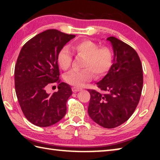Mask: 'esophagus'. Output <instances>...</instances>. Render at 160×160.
<instances>
[{
    "instance_id": "1",
    "label": "esophagus",
    "mask_w": 160,
    "mask_h": 160,
    "mask_svg": "<svg viewBox=\"0 0 160 160\" xmlns=\"http://www.w3.org/2000/svg\"><path fill=\"white\" fill-rule=\"evenodd\" d=\"M72 90L73 92H79L80 90H82V88H75V87H72Z\"/></svg>"
}]
</instances>
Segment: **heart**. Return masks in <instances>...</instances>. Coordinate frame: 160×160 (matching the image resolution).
<instances>
[{
    "label": "heart",
    "mask_w": 160,
    "mask_h": 160,
    "mask_svg": "<svg viewBox=\"0 0 160 160\" xmlns=\"http://www.w3.org/2000/svg\"><path fill=\"white\" fill-rule=\"evenodd\" d=\"M72 49L78 56L85 57L80 70H72L66 75L65 80L69 85L77 88L82 87L93 79L101 78L106 75L112 67L113 53L107 47H99V44L90 40H82L72 45ZM72 54L68 47L59 51L57 61L61 69L66 70L71 66Z\"/></svg>",
    "instance_id": "heart-1"
}]
</instances>
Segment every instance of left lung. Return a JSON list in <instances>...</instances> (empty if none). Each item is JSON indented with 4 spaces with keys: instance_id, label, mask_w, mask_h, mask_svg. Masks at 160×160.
<instances>
[{
    "instance_id": "8db88e82",
    "label": "left lung",
    "mask_w": 160,
    "mask_h": 160,
    "mask_svg": "<svg viewBox=\"0 0 160 160\" xmlns=\"http://www.w3.org/2000/svg\"><path fill=\"white\" fill-rule=\"evenodd\" d=\"M114 58L108 73L97 83L104 92L88 90L90 94L88 113L104 128H113L131 117L141 96L143 74L140 59L131 46L110 37Z\"/></svg>"
}]
</instances>
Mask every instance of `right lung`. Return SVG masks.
Returning a JSON list of instances; mask_svg holds the SVG:
<instances>
[{
  "mask_svg": "<svg viewBox=\"0 0 160 160\" xmlns=\"http://www.w3.org/2000/svg\"><path fill=\"white\" fill-rule=\"evenodd\" d=\"M75 36L48 29L25 43L15 67V88L21 109L35 126L48 127L66 113V102L72 94L69 85L61 82L57 56ZM57 83L59 90L48 94V86Z\"/></svg>",
  "mask_w": 160,
  "mask_h": 160,
  "instance_id": "obj_1",
  "label": "right lung"
}]
</instances>
